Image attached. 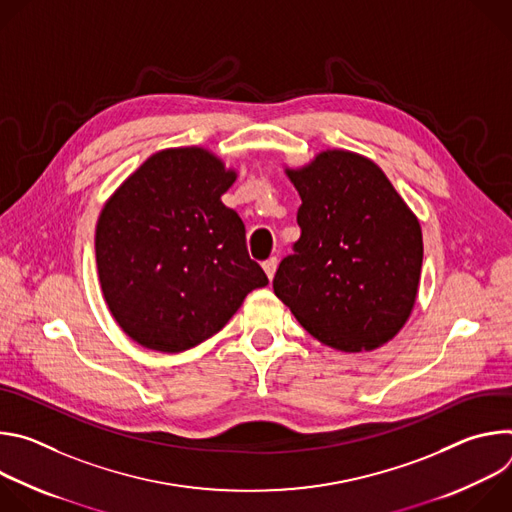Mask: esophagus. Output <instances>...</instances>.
<instances>
[{
    "label": "esophagus",
    "instance_id": "34e87169",
    "mask_svg": "<svg viewBox=\"0 0 512 512\" xmlns=\"http://www.w3.org/2000/svg\"><path fill=\"white\" fill-rule=\"evenodd\" d=\"M263 269H265L267 277H269V279H273L275 269H277V257H269L267 261H263Z\"/></svg>",
    "mask_w": 512,
    "mask_h": 512
}]
</instances>
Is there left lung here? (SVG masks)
Masks as SVG:
<instances>
[{
  "label": "left lung",
  "mask_w": 512,
  "mask_h": 512,
  "mask_svg": "<svg viewBox=\"0 0 512 512\" xmlns=\"http://www.w3.org/2000/svg\"><path fill=\"white\" fill-rule=\"evenodd\" d=\"M300 239L273 277L275 296L322 344L375 350L409 320L423 239L417 216L369 158L320 152L291 170Z\"/></svg>",
  "instance_id": "obj_1"
}]
</instances>
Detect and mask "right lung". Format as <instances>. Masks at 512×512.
Listing matches in <instances>:
<instances>
[{
  "instance_id": "1",
  "label": "right lung",
  "mask_w": 512,
  "mask_h": 512,
  "mask_svg": "<svg viewBox=\"0 0 512 512\" xmlns=\"http://www.w3.org/2000/svg\"><path fill=\"white\" fill-rule=\"evenodd\" d=\"M235 180L204 148H170L105 202L95 233L103 298L143 348L182 352L204 342L269 283L249 257L241 216L221 200Z\"/></svg>"
}]
</instances>
